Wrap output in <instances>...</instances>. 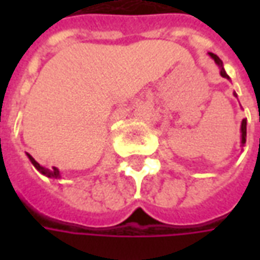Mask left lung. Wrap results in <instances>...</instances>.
<instances>
[{"label":"left lung","instance_id":"8db88e82","mask_svg":"<svg viewBox=\"0 0 260 260\" xmlns=\"http://www.w3.org/2000/svg\"><path fill=\"white\" fill-rule=\"evenodd\" d=\"M209 55H210V57L214 59V62H216L218 67H220V74H221V76H223V78H227V79H230L229 75L225 74V71H224V68H223V61L218 58L216 54L209 53ZM234 94H235V93H234ZM259 121H260V119H259ZM241 138H242V145H244V143L246 142V119H242V124H241Z\"/></svg>","mask_w":260,"mask_h":260}]
</instances>
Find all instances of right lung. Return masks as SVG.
<instances>
[{"label":"right lung","instance_id":"1","mask_svg":"<svg viewBox=\"0 0 260 260\" xmlns=\"http://www.w3.org/2000/svg\"><path fill=\"white\" fill-rule=\"evenodd\" d=\"M27 156H29V158H30L31 164H33V166H35V167H36V169L39 170V171H40L42 174L47 175V177H50V178H58V177H59L58 169H55V167H53V169H51V170L44 169V167H42L40 164L37 163V161H36V160H35V158L31 157L30 154H27Z\"/></svg>","mask_w":260,"mask_h":260}]
</instances>
